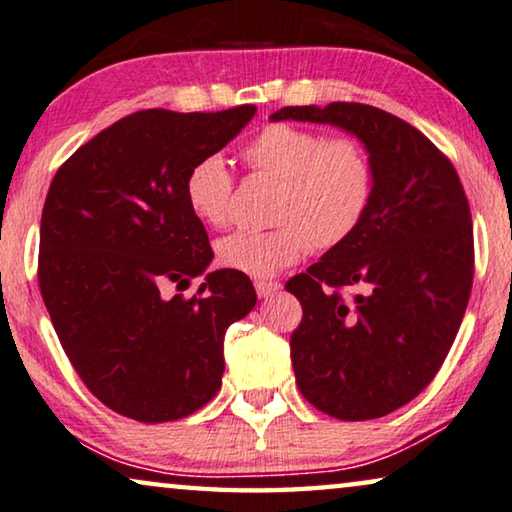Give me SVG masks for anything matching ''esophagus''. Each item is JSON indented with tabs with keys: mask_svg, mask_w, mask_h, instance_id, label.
Segmentation results:
<instances>
[{
	"mask_svg": "<svg viewBox=\"0 0 512 512\" xmlns=\"http://www.w3.org/2000/svg\"><path fill=\"white\" fill-rule=\"evenodd\" d=\"M256 293L258 298H272V295H277L281 291V284H277V281H256Z\"/></svg>",
	"mask_w": 512,
	"mask_h": 512,
	"instance_id": "34e87169",
	"label": "esophagus"
}]
</instances>
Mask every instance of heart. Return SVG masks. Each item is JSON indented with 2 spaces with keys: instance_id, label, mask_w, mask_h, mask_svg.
I'll return each mask as SVG.
<instances>
[{
  "instance_id": "heart-1",
  "label": "heart",
  "mask_w": 512,
  "mask_h": 512,
  "mask_svg": "<svg viewBox=\"0 0 512 512\" xmlns=\"http://www.w3.org/2000/svg\"><path fill=\"white\" fill-rule=\"evenodd\" d=\"M242 157L258 175L279 180L272 231H238L217 242V261L249 277H274L305 258L311 247L346 242L367 217L374 196L372 159L355 138H325L321 131L274 122L244 145ZM189 212L210 228L228 221L231 168L205 154L184 177Z\"/></svg>"
}]
</instances>
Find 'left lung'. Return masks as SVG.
Masks as SVG:
<instances>
[{
    "label": "left lung",
    "mask_w": 512,
    "mask_h": 512,
    "mask_svg": "<svg viewBox=\"0 0 512 512\" xmlns=\"http://www.w3.org/2000/svg\"><path fill=\"white\" fill-rule=\"evenodd\" d=\"M272 122L339 127L365 145L374 196L351 238L286 284L302 305L295 383L339 420H372L434 379L469 305L473 226L462 182L432 140L365 103L286 106ZM339 287H358L344 299Z\"/></svg>",
    "instance_id": "8db88e82"
}]
</instances>
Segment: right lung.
I'll return each mask as SVG.
<instances>
[{"label": "right lung", "mask_w": 512, "mask_h": 512, "mask_svg": "<svg viewBox=\"0 0 512 512\" xmlns=\"http://www.w3.org/2000/svg\"><path fill=\"white\" fill-rule=\"evenodd\" d=\"M256 115L140 110L57 170L41 214L39 286L73 369L120 416L168 422L221 388L224 335L256 305L238 270L205 272L212 247L184 177ZM206 274L199 295L166 299Z\"/></svg>", "instance_id": "obj_1"}]
</instances>
